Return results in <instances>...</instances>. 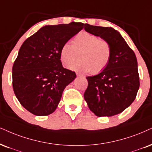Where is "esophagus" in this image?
<instances>
[{
	"instance_id": "obj_1",
	"label": "esophagus",
	"mask_w": 152,
	"mask_h": 152,
	"mask_svg": "<svg viewBox=\"0 0 152 152\" xmlns=\"http://www.w3.org/2000/svg\"><path fill=\"white\" fill-rule=\"evenodd\" d=\"M76 75H77V77H82V75L80 74V73H78V72H76Z\"/></svg>"
}]
</instances>
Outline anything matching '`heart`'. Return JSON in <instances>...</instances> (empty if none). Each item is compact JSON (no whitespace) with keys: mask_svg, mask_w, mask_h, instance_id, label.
<instances>
[{"mask_svg":"<svg viewBox=\"0 0 152 152\" xmlns=\"http://www.w3.org/2000/svg\"><path fill=\"white\" fill-rule=\"evenodd\" d=\"M80 54L81 59L73 64ZM111 56V46L107 40L87 31L76 35L72 44H63L60 53L61 61L65 66L70 65L71 70L85 73L91 72L92 74H98L105 70L109 64Z\"/></svg>","mask_w":152,"mask_h":152,"instance_id":"heart-1","label":"heart"}]
</instances>
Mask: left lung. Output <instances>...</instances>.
I'll list each match as a JSON object with an SVG mask.
<instances>
[{
	"mask_svg": "<svg viewBox=\"0 0 152 152\" xmlns=\"http://www.w3.org/2000/svg\"><path fill=\"white\" fill-rule=\"evenodd\" d=\"M85 29L110 43L111 59L105 70L87 77L84 97L95 115L112 116L123 111L136 98L140 87L137 61L134 51L118 31L86 24Z\"/></svg>",
	"mask_w": 152,
	"mask_h": 152,
	"instance_id": "1",
	"label": "left lung"
}]
</instances>
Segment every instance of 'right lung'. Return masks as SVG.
<instances>
[{"instance_id": "obj_1", "label": "right lung", "mask_w": 152, "mask_h": 152, "mask_svg": "<svg viewBox=\"0 0 152 152\" xmlns=\"http://www.w3.org/2000/svg\"><path fill=\"white\" fill-rule=\"evenodd\" d=\"M82 22L46 25L24 41L12 66V87L23 107L34 115L55 111L75 72L62 65L61 47L81 31Z\"/></svg>"}]
</instances>
